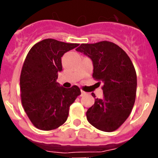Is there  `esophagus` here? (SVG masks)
I'll return each mask as SVG.
<instances>
[{
	"label": "esophagus",
	"mask_w": 158,
	"mask_h": 158,
	"mask_svg": "<svg viewBox=\"0 0 158 158\" xmlns=\"http://www.w3.org/2000/svg\"><path fill=\"white\" fill-rule=\"evenodd\" d=\"M85 94H86V92H84V91H82V90H81V95H85Z\"/></svg>",
	"instance_id": "1"
}]
</instances>
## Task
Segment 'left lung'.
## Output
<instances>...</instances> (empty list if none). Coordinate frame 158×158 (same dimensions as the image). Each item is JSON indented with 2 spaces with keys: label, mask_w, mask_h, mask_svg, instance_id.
<instances>
[{
  "label": "left lung",
  "mask_w": 158,
  "mask_h": 158,
  "mask_svg": "<svg viewBox=\"0 0 158 158\" xmlns=\"http://www.w3.org/2000/svg\"><path fill=\"white\" fill-rule=\"evenodd\" d=\"M76 51L90 57L92 78L104 83L103 98H95L86 111L87 120L98 130L114 131L126 121L135 104L137 75L133 63L123 49L109 41L82 44Z\"/></svg>",
  "instance_id": "8db88e82"
}]
</instances>
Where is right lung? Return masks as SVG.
Wrapping results in <instances>:
<instances>
[{"mask_svg":"<svg viewBox=\"0 0 158 158\" xmlns=\"http://www.w3.org/2000/svg\"><path fill=\"white\" fill-rule=\"evenodd\" d=\"M79 45L46 39L33 45L27 55L20 73V98L36 128L51 131L63 125L70 106L81 95L77 85L66 89L56 82L63 69L61 57Z\"/></svg>","mask_w":158,"mask_h":158,"instance_id":"1","label":"right lung"}]
</instances>
